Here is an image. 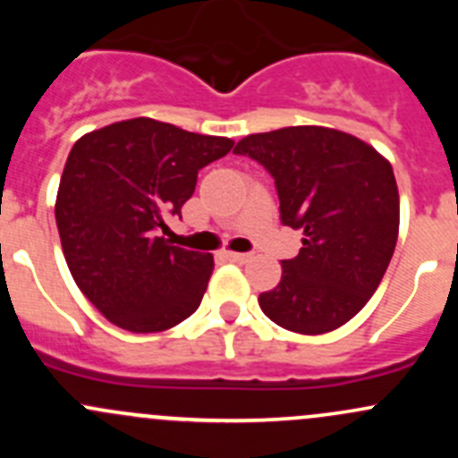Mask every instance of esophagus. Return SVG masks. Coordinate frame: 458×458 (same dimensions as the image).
Segmentation results:
<instances>
[{"mask_svg": "<svg viewBox=\"0 0 458 458\" xmlns=\"http://www.w3.org/2000/svg\"><path fill=\"white\" fill-rule=\"evenodd\" d=\"M225 257H228L230 261H234V263H248L252 259V255H248V252H228Z\"/></svg>", "mask_w": 458, "mask_h": 458, "instance_id": "34e87169", "label": "esophagus"}]
</instances>
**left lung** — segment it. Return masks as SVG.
<instances>
[{
  "instance_id": "left-lung-1",
  "label": "left lung",
  "mask_w": 458,
  "mask_h": 458,
  "mask_svg": "<svg viewBox=\"0 0 458 458\" xmlns=\"http://www.w3.org/2000/svg\"><path fill=\"white\" fill-rule=\"evenodd\" d=\"M237 155L275 177L281 221L303 230V248L281 261L276 288L259 294L263 315L299 335H326L370 301L399 237L392 165L359 137L290 126L243 137Z\"/></svg>"
}]
</instances>
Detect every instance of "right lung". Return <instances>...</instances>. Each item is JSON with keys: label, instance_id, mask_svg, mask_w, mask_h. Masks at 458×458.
I'll return each instance as SVG.
<instances>
[{"label": "right lung", "instance_id": "1", "mask_svg": "<svg viewBox=\"0 0 458 458\" xmlns=\"http://www.w3.org/2000/svg\"><path fill=\"white\" fill-rule=\"evenodd\" d=\"M228 137L197 135L150 117L114 122L75 141L55 219L77 288L110 323L164 332L199 308L215 261L161 237L182 215L197 173L228 155Z\"/></svg>", "mask_w": 458, "mask_h": 458}]
</instances>
